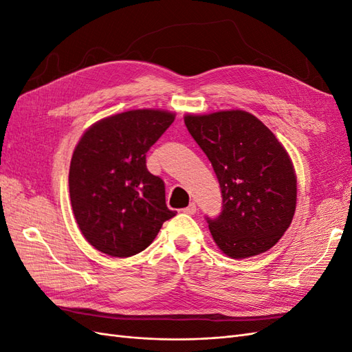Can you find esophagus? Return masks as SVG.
Here are the masks:
<instances>
[{"mask_svg": "<svg viewBox=\"0 0 352 352\" xmlns=\"http://www.w3.org/2000/svg\"><path fill=\"white\" fill-rule=\"evenodd\" d=\"M184 212H186V214H195V212H197L195 202H190V204L186 208H184Z\"/></svg>", "mask_w": 352, "mask_h": 352, "instance_id": "1", "label": "esophagus"}]
</instances>
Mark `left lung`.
<instances>
[{
  "label": "left lung",
  "instance_id": "obj_1",
  "mask_svg": "<svg viewBox=\"0 0 352 352\" xmlns=\"http://www.w3.org/2000/svg\"><path fill=\"white\" fill-rule=\"evenodd\" d=\"M185 124L220 184V216L206 217L220 251L241 260L270 250L289 228L296 206V176L285 146L242 110L186 114Z\"/></svg>",
  "mask_w": 352,
  "mask_h": 352
}]
</instances>
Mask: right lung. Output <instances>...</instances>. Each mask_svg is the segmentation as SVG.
I'll list each match as a JSON object with an SVG mask.
<instances>
[{
  "mask_svg": "<svg viewBox=\"0 0 352 352\" xmlns=\"http://www.w3.org/2000/svg\"><path fill=\"white\" fill-rule=\"evenodd\" d=\"M175 113L131 110L94 123L74 148L69 190L74 219L94 248L131 257L176 216L164 182L146 168V151L173 123Z\"/></svg>",
  "mask_w": 352,
  "mask_h": 352,
  "instance_id": "obj_1",
  "label": "right lung"
}]
</instances>
